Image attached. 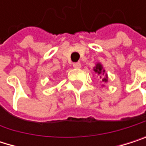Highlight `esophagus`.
Segmentation results:
<instances>
[{
    "mask_svg": "<svg viewBox=\"0 0 146 146\" xmlns=\"http://www.w3.org/2000/svg\"><path fill=\"white\" fill-rule=\"evenodd\" d=\"M73 67L76 68V69H79V68H81V64L80 63H74Z\"/></svg>",
    "mask_w": 146,
    "mask_h": 146,
    "instance_id": "1",
    "label": "esophagus"
}]
</instances>
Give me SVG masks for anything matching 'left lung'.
I'll return each instance as SVG.
<instances>
[{"label":"left lung","mask_w":146,"mask_h":146,"mask_svg":"<svg viewBox=\"0 0 146 146\" xmlns=\"http://www.w3.org/2000/svg\"><path fill=\"white\" fill-rule=\"evenodd\" d=\"M94 70H95L98 75H102V74H104V71H105V70H102V66L100 64H96V67L95 68ZM107 78H108L107 76H105V77L102 78V82H107V81H108Z\"/></svg>","instance_id":"obj_1"}]
</instances>
